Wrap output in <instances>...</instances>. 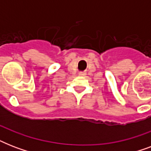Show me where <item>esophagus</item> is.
Masks as SVG:
<instances>
[{"label":"esophagus","instance_id":"34e87169","mask_svg":"<svg viewBox=\"0 0 151 151\" xmlns=\"http://www.w3.org/2000/svg\"><path fill=\"white\" fill-rule=\"evenodd\" d=\"M79 75L84 76V75H85V72H80V73H79Z\"/></svg>","mask_w":151,"mask_h":151}]
</instances>
